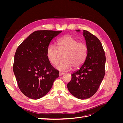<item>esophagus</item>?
Returning a JSON list of instances; mask_svg holds the SVG:
<instances>
[{
  "label": "esophagus",
  "mask_w": 123,
  "mask_h": 123,
  "mask_svg": "<svg viewBox=\"0 0 123 123\" xmlns=\"http://www.w3.org/2000/svg\"><path fill=\"white\" fill-rule=\"evenodd\" d=\"M64 74V73H62V72H59V76H62V75H63Z\"/></svg>",
  "instance_id": "esophagus-1"
}]
</instances>
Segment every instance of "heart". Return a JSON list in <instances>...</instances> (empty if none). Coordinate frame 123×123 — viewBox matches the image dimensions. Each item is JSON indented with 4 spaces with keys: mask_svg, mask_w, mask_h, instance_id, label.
Segmentation results:
<instances>
[{
    "mask_svg": "<svg viewBox=\"0 0 123 123\" xmlns=\"http://www.w3.org/2000/svg\"><path fill=\"white\" fill-rule=\"evenodd\" d=\"M56 47L49 45L46 51V55L51 64H57L62 55L63 61L56 66V68L62 71H67L80 68L86 59L88 49L84 42H79L76 38L71 35H67L59 39Z\"/></svg>",
    "mask_w": 123,
    "mask_h": 123,
    "instance_id": "heart-1",
    "label": "heart"
}]
</instances>
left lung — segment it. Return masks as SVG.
Returning a JSON list of instances; mask_svg holds the SVG:
<instances>
[{
    "label": "left lung",
    "mask_w": 123,
    "mask_h": 123,
    "mask_svg": "<svg viewBox=\"0 0 123 123\" xmlns=\"http://www.w3.org/2000/svg\"><path fill=\"white\" fill-rule=\"evenodd\" d=\"M83 35L88 49L87 56L80 68L71 74L67 85L71 93L80 99L90 98L97 92L105 76L106 63L105 51L97 37L87 30H84Z\"/></svg>",
    "instance_id": "obj_1"
}]
</instances>
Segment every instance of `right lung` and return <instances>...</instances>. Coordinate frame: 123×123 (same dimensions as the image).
Wrapping results in <instances>:
<instances>
[{
	"label": "right lung",
	"instance_id": "1",
	"mask_svg": "<svg viewBox=\"0 0 123 123\" xmlns=\"http://www.w3.org/2000/svg\"><path fill=\"white\" fill-rule=\"evenodd\" d=\"M62 32L36 31L18 47L13 72L20 90L28 98L37 99L43 97L58 77L59 71L51 65L46 51L52 39Z\"/></svg>",
	"mask_w": 123,
	"mask_h": 123
}]
</instances>
